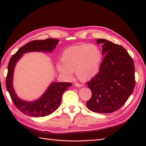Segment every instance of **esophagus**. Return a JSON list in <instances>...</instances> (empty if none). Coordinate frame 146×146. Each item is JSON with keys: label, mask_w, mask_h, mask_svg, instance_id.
Instances as JSON below:
<instances>
[{"label": "esophagus", "mask_w": 146, "mask_h": 146, "mask_svg": "<svg viewBox=\"0 0 146 146\" xmlns=\"http://www.w3.org/2000/svg\"><path fill=\"white\" fill-rule=\"evenodd\" d=\"M74 85L76 86H77V87H82L83 86V84H81V83H78V82L75 83H74Z\"/></svg>", "instance_id": "1"}]
</instances>
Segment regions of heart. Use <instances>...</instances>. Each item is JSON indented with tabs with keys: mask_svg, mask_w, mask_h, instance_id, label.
Listing matches in <instances>:
<instances>
[{
	"mask_svg": "<svg viewBox=\"0 0 146 146\" xmlns=\"http://www.w3.org/2000/svg\"><path fill=\"white\" fill-rule=\"evenodd\" d=\"M102 53L95 44H82L66 48L61 56L62 64L57 66L58 70L67 78L75 72L81 80H88L98 73Z\"/></svg>",
	"mask_w": 146,
	"mask_h": 146,
	"instance_id": "b5f03b06",
	"label": "heart"
}]
</instances>
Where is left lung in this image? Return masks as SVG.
<instances>
[{
	"mask_svg": "<svg viewBox=\"0 0 146 146\" xmlns=\"http://www.w3.org/2000/svg\"><path fill=\"white\" fill-rule=\"evenodd\" d=\"M102 61L99 73L86 83L92 97L86 102L88 108L97 113H111L123 106L135 87L134 61L121 45L104 39Z\"/></svg>",
	"mask_w": 146,
	"mask_h": 146,
	"instance_id": "left-lung-1",
	"label": "left lung"
}]
</instances>
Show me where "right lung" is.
Returning <instances> with one entry per match:
<instances>
[{
	"mask_svg": "<svg viewBox=\"0 0 146 146\" xmlns=\"http://www.w3.org/2000/svg\"><path fill=\"white\" fill-rule=\"evenodd\" d=\"M59 40L48 38L45 40H34L21 47L11 58L7 68L6 85L12 101L18 110L27 115L42 117L55 111L60 105L64 92L72 84L68 82H53L44 95L34 102L21 100L15 94L13 88V74L15 64L23 54L31 51L51 52L58 45Z\"/></svg>",
	"mask_w": 146,
	"mask_h": 146,
	"instance_id": "right-lung-1",
	"label": "right lung"
}]
</instances>
